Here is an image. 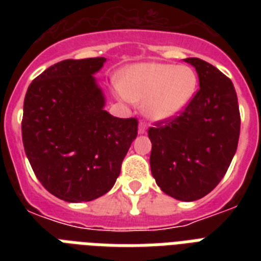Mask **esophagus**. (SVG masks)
Returning <instances> with one entry per match:
<instances>
[{
    "instance_id": "esophagus-1",
    "label": "esophagus",
    "mask_w": 261,
    "mask_h": 261,
    "mask_svg": "<svg viewBox=\"0 0 261 261\" xmlns=\"http://www.w3.org/2000/svg\"><path fill=\"white\" fill-rule=\"evenodd\" d=\"M147 130V126L145 122H139V126H138V133L139 134H145Z\"/></svg>"
}]
</instances>
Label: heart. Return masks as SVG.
I'll list each match as a JSON object with an SVG mask.
<instances>
[{"label":"heart","instance_id":"heart-1","mask_svg":"<svg viewBox=\"0 0 261 261\" xmlns=\"http://www.w3.org/2000/svg\"><path fill=\"white\" fill-rule=\"evenodd\" d=\"M198 74L188 65L137 63L122 71L118 94L142 102L143 114L153 120H167L178 115L194 97Z\"/></svg>","mask_w":261,"mask_h":261}]
</instances>
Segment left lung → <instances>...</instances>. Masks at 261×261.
<instances>
[{"mask_svg": "<svg viewBox=\"0 0 261 261\" xmlns=\"http://www.w3.org/2000/svg\"><path fill=\"white\" fill-rule=\"evenodd\" d=\"M199 90L181 114L150 127V168L157 186L182 202H194L218 186L234 157L240 110L233 83L199 58Z\"/></svg>", "mask_w": 261, "mask_h": 261, "instance_id": "obj_1", "label": "left lung"}]
</instances>
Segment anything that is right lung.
<instances>
[{
    "instance_id": "right-lung-1",
    "label": "right lung",
    "mask_w": 261,
    "mask_h": 261,
    "mask_svg": "<svg viewBox=\"0 0 261 261\" xmlns=\"http://www.w3.org/2000/svg\"><path fill=\"white\" fill-rule=\"evenodd\" d=\"M107 59H66L31 83L24 98V150L42 186L65 202H89L114 187L135 118H115L93 77Z\"/></svg>"
}]
</instances>
